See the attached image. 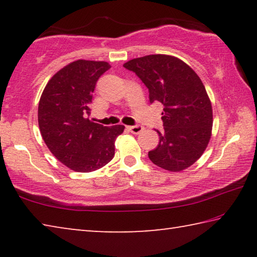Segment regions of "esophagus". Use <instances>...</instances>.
<instances>
[{
	"label": "esophagus",
	"instance_id": "1",
	"mask_svg": "<svg viewBox=\"0 0 257 257\" xmlns=\"http://www.w3.org/2000/svg\"><path fill=\"white\" fill-rule=\"evenodd\" d=\"M128 129L130 130V132H132L133 134H139L141 132H143V125H141V124H135V125H129L128 127Z\"/></svg>",
	"mask_w": 257,
	"mask_h": 257
}]
</instances>
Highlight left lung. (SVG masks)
Returning <instances> with one entry per match:
<instances>
[{
    "label": "left lung",
    "mask_w": 257,
    "mask_h": 257,
    "mask_svg": "<svg viewBox=\"0 0 257 257\" xmlns=\"http://www.w3.org/2000/svg\"><path fill=\"white\" fill-rule=\"evenodd\" d=\"M147 87L151 103L163 105V129L159 145L149 152L158 167L181 171L196 162L211 138L213 114L210 98L193 69L170 55L154 54L123 64Z\"/></svg>",
    "instance_id": "left-lung-1"
}]
</instances>
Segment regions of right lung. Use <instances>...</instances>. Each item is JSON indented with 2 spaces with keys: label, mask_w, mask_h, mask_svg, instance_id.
I'll return each mask as SVG.
<instances>
[{
  "label": "right lung",
  "mask_w": 257,
  "mask_h": 257,
  "mask_svg": "<svg viewBox=\"0 0 257 257\" xmlns=\"http://www.w3.org/2000/svg\"><path fill=\"white\" fill-rule=\"evenodd\" d=\"M111 68L104 61L78 60L47 82L38 104V124L46 146L61 163L77 172H92L114 156L124 125L104 127L89 120L98 78Z\"/></svg>",
  "instance_id": "obj_1"
}]
</instances>
